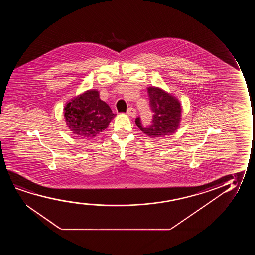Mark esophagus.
<instances>
[{
    "instance_id": "34e87169",
    "label": "esophagus",
    "mask_w": 255,
    "mask_h": 255,
    "mask_svg": "<svg viewBox=\"0 0 255 255\" xmlns=\"http://www.w3.org/2000/svg\"><path fill=\"white\" fill-rule=\"evenodd\" d=\"M126 113H127L128 115L130 116V117H135L136 114V109L133 108V107H129V108L127 109Z\"/></svg>"
}]
</instances>
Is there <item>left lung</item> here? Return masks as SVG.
<instances>
[{
    "mask_svg": "<svg viewBox=\"0 0 255 255\" xmlns=\"http://www.w3.org/2000/svg\"><path fill=\"white\" fill-rule=\"evenodd\" d=\"M148 96L153 114L152 119L150 125L144 126L141 118L137 117L135 120L136 126L150 137H162L173 134L178 129L181 119V106L178 99L156 87L148 88Z\"/></svg>",
    "mask_w": 255,
    "mask_h": 255,
    "instance_id": "left-lung-1",
    "label": "left lung"
}]
</instances>
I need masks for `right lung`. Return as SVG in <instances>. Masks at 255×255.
Instances as JSON below:
<instances>
[{"mask_svg":"<svg viewBox=\"0 0 255 255\" xmlns=\"http://www.w3.org/2000/svg\"><path fill=\"white\" fill-rule=\"evenodd\" d=\"M64 116L73 134L82 138H92L108 127L116 114L102 101L98 91L91 90L68 103Z\"/></svg>","mask_w":255,"mask_h":255,"instance_id":"add662e5","label":"right lung"}]
</instances>
